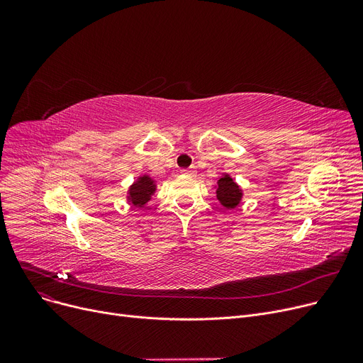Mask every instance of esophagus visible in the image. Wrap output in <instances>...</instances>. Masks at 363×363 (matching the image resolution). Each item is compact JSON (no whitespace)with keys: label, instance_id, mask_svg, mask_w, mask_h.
Returning <instances> with one entry per match:
<instances>
[{"label":"esophagus","instance_id":"34e87169","mask_svg":"<svg viewBox=\"0 0 363 363\" xmlns=\"http://www.w3.org/2000/svg\"><path fill=\"white\" fill-rule=\"evenodd\" d=\"M182 174H185V175H191V177H194V175L197 174V170H196V167L193 166V167H188V169H184V170H182Z\"/></svg>","mask_w":363,"mask_h":363}]
</instances>
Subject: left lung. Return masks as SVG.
<instances>
[{
	"label": "left lung",
	"mask_w": 363,
	"mask_h": 363,
	"mask_svg": "<svg viewBox=\"0 0 363 363\" xmlns=\"http://www.w3.org/2000/svg\"><path fill=\"white\" fill-rule=\"evenodd\" d=\"M216 197L220 201V204L226 208H235L241 199H242V191L241 188L237 185V182L230 177V175H223L218 181V188H216Z\"/></svg>",
	"instance_id": "8db88e82"
}]
</instances>
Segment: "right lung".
I'll list each match as a JSON object with an SVG mask.
<instances>
[{
  "instance_id": "right-lung-1",
  "label": "right lung",
  "mask_w": 363,
  "mask_h": 363,
  "mask_svg": "<svg viewBox=\"0 0 363 363\" xmlns=\"http://www.w3.org/2000/svg\"><path fill=\"white\" fill-rule=\"evenodd\" d=\"M156 191V184L150 177L144 175L137 179V182H133V185L129 188L128 191V200L130 201L132 206L135 207H143L151 196Z\"/></svg>"
}]
</instances>
